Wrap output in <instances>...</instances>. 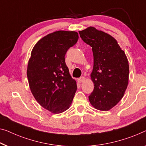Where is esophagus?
Segmentation results:
<instances>
[{
    "label": "esophagus",
    "instance_id": "esophagus-1",
    "mask_svg": "<svg viewBox=\"0 0 146 146\" xmlns=\"http://www.w3.org/2000/svg\"><path fill=\"white\" fill-rule=\"evenodd\" d=\"M85 81V78L84 77H81V78H80L78 80V82H79V83H83V82Z\"/></svg>",
    "mask_w": 146,
    "mask_h": 146
}]
</instances>
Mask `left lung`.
I'll list each match as a JSON object with an SVG mask.
<instances>
[{
    "label": "left lung",
    "mask_w": 146,
    "mask_h": 146,
    "mask_svg": "<svg viewBox=\"0 0 146 146\" xmlns=\"http://www.w3.org/2000/svg\"><path fill=\"white\" fill-rule=\"evenodd\" d=\"M82 39L90 45L94 54L91 79L94 90L89 96L94 108L109 111L124 96L127 88L129 65L117 41L107 33L89 27L79 31Z\"/></svg>",
    "instance_id": "obj_1"
}]
</instances>
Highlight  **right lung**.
<instances>
[{
	"instance_id": "obj_1",
	"label": "right lung",
	"mask_w": 146,
	"mask_h": 146,
	"mask_svg": "<svg viewBox=\"0 0 146 146\" xmlns=\"http://www.w3.org/2000/svg\"><path fill=\"white\" fill-rule=\"evenodd\" d=\"M78 37L76 31H54L40 39L31 51L27 69L29 88L40 105L52 113L66 111L76 92L64 56Z\"/></svg>"
}]
</instances>
